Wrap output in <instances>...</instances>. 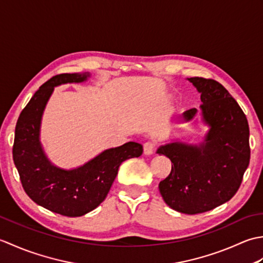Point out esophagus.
Instances as JSON below:
<instances>
[{
	"label": "esophagus",
	"instance_id": "34e87169",
	"mask_svg": "<svg viewBox=\"0 0 263 263\" xmlns=\"http://www.w3.org/2000/svg\"><path fill=\"white\" fill-rule=\"evenodd\" d=\"M154 149H155V143L154 142H146L143 144V154L146 156H150L154 154Z\"/></svg>",
	"mask_w": 263,
	"mask_h": 263
}]
</instances>
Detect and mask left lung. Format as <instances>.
<instances>
[{"label": "left lung", "mask_w": 263, "mask_h": 263, "mask_svg": "<svg viewBox=\"0 0 263 263\" xmlns=\"http://www.w3.org/2000/svg\"><path fill=\"white\" fill-rule=\"evenodd\" d=\"M187 80L201 93V120L209 130L198 144L172 140L157 149L173 164L159 192L172 209L195 215L215 209L237 192L250 163V130L247 116L224 86L199 77ZM197 113L185 110L182 122H191Z\"/></svg>", "instance_id": "left-lung-1"}]
</instances>
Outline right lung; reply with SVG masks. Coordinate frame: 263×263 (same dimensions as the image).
Listing matches in <instances>:
<instances>
[{
  "label": "right lung",
  "instance_id": "obj_1",
  "mask_svg": "<svg viewBox=\"0 0 263 263\" xmlns=\"http://www.w3.org/2000/svg\"><path fill=\"white\" fill-rule=\"evenodd\" d=\"M89 77V72L53 77L31 97L15 125L13 161L25 192L33 202L68 217H80L97 208L109 192L120 165L143 152L140 143L130 141L106 149L72 170L61 168L48 159L41 142V124L54 88L85 82Z\"/></svg>",
  "mask_w": 263,
  "mask_h": 263
}]
</instances>
